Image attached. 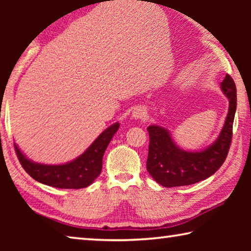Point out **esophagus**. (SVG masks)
I'll list each match as a JSON object with an SVG mask.
<instances>
[{"label":"esophagus","instance_id":"34e87169","mask_svg":"<svg viewBox=\"0 0 251 251\" xmlns=\"http://www.w3.org/2000/svg\"><path fill=\"white\" fill-rule=\"evenodd\" d=\"M148 116L146 108L144 107H136L134 108L133 113H131V117L134 120H139V121H145Z\"/></svg>","mask_w":251,"mask_h":251}]
</instances>
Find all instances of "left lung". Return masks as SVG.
<instances>
[{
    "instance_id": "obj_1",
    "label": "left lung",
    "mask_w": 251,
    "mask_h": 251,
    "mask_svg": "<svg viewBox=\"0 0 251 251\" xmlns=\"http://www.w3.org/2000/svg\"><path fill=\"white\" fill-rule=\"evenodd\" d=\"M220 88L229 101L228 114L218 137L203 150L185 151L177 145L167 128L156 124L147 127L150 148L146 167L159 185L169 188L195 184L215 174L226 159L237 109V90L228 74L220 83Z\"/></svg>"
}]
</instances>
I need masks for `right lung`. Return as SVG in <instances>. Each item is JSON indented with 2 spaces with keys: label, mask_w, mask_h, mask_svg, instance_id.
Returning a JSON list of instances; mask_svg holds the SVG:
<instances>
[{
  "label": "right lung",
  "mask_w": 251,
  "mask_h": 251,
  "mask_svg": "<svg viewBox=\"0 0 251 251\" xmlns=\"http://www.w3.org/2000/svg\"><path fill=\"white\" fill-rule=\"evenodd\" d=\"M118 128L120 123H114L99 135L82 155L64 164L36 163L25 156L15 143L14 147L21 165L35 180L56 188L79 189L92 185L100 176L104 152Z\"/></svg>",
  "instance_id": "obj_1"
}]
</instances>
